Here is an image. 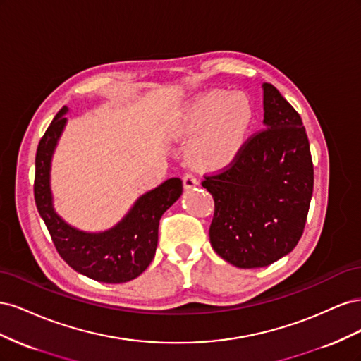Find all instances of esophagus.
Masks as SVG:
<instances>
[{"label": "esophagus", "mask_w": 361, "mask_h": 361, "mask_svg": "<svg viewBox=\"0 0 361 361\" xmlns=\"http://www.w3.org/2000/svg\"><path fill=\"white\" fill-rule=\"evenodd\" d=\"M182 180H183V188L185 190H191V188L197 187V185H199V180L195 179V176H194V174H191V173L183 174Z\"/></svg>", "instance_id": "obj_1"}]
</instances>
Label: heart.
Returning <instances> with one entry per match:
<instances>
[{"label": "heart", "mask_w": 361, "mask_h": 361, "mask_svg": "<svg viewBox=\"0 0 361 361\" xmlns=\"http://www.w3.org/2000/svg\"><path fill=\"white\" fill-rule=\"evenodd\" d=\"M253 105L244 94L227 97L224 92L204 93L185 110L174 123V133L197 135L192 161L199 167L224 169L244 147L251 123Z\"/></svg>", "instance_id": "1"}]
</instances>
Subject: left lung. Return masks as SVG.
Masks as SVG:
<instances>
[{
  "label": "left lung",
  "mask_w": 361,
  "mask_h": 361,
  "mask_svg": "<svg viewBox=\"0 0 361 361\" xmlns=\"http://www.w3.org/2000/svg\"><path fill=\"white\" fill-rule=\"evenodd\" d=\"M264 129L221 173L204 176L215 202L209 227L218 256L238 268L274 264L297 247L313 194L310 145L300 114L264 82Z\"/></svg>",
  "instance_id": "left-lung-1"
}]
</instances>
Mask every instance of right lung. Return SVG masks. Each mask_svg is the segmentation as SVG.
<instances>
[{
	"instance_id": "1",
	"label": "right lung",
	"mask_w": 361,
	"mask_h": 361,
	"mask_svg": "<svg viewBox=\"0 0 361 361\" xmlns=\"http://www.w3.org/2000/svg\"><path fill=\"white\" fill-rule=\"evenodd\" d=\"M63 106L43 134L36 154L35 200L52 243L66 264L102 283H125L138 277L154 260L162 214L182 194V180L171 178L138 197L114 227L92 233L68 224L54 209L51 159L68 118Z\"/></svg>"
}]
</instances>
